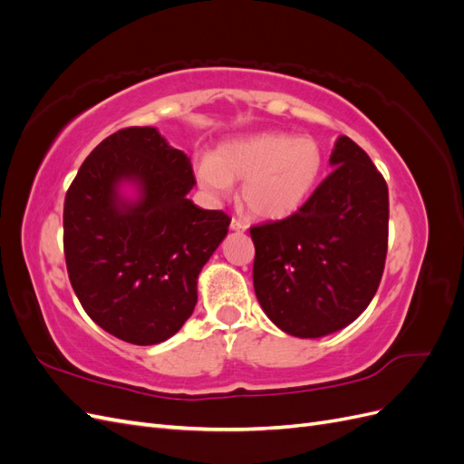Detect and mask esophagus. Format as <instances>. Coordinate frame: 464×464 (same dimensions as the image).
Returning a JSON list of instances; mask_svg holds the SVG:
<instances>
[{"label": "esophagus", "instance_id": "1", "mask_svg": "<svg viewBox=\"0 0 464 464\" xmlns=\"http://www.w3.org/2000/svg\"><path fill=\"white\" fill-rule=\"evenodd\" d=\"M230 228H232V230H237V232H240V230H246V228H247V224H246L244 220H240V218L232 217V220H230Z\"/></svg>", "mask_w": 464, "mask_h": 464}]
</instances>
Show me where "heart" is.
I'll return each instance as SVG.
<instances>
[{"instance_id": "heart-1", "label": "heart", "mask_w": 464, "mask_h": 464, "mask_svg": "<svg viewBox=\"0 0 464 464\" xmlns=\"http://www.w3.org/2000/svg\"><path fill=\"white\" fill-rule=\"evenodd\" d=\"M323 170V150L314 137L265 131L224 143L215 157L195 166L199 186L213 199L228 198L234 179H244L242 201L254 217L278 220L310 199Z\"/></svg>"}]
</instances>
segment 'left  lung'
Listing matches in <instances>:
<instances>
[{"label":"left lung","mask_w":464,"mask_h":464,"mask_svg":"<svg viewBox=\"0 0 464 464\" xmlns=\"http://www.w3.org/2000/svg\"><path fill=\"white\" fill-rule=\"evenodd\" d=\"M334 170L296 213L249 228L254 288L276 327L317 339L346 327L382 283L389 242L385 178L353 139L331 152Z\"/></svg>","instance_id":"obj_1"}]
</instances>
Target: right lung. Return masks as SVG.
Returning a JSON list of instances; mask_svg holds the SVG:
<instances>
[{"label": "right lung", "mask_w": 464, "mask_h": 464, "mask_svg": "<svg viewBox=\"0 0 464 464\" xmlns=\"http://www.w3.org/2000/svg\"><path fill=\"white\" fill-rule=\"evenodd\" d=\"M121 179L144 195L123 204ZM184 150L154 128L106 137L65 193L63 254L82 310L106 333L147 346L176 334L198 304V275L228 234L230 217L195 207Z\"/></svg>", "instance_id": "add662e5"}]
</instances>
